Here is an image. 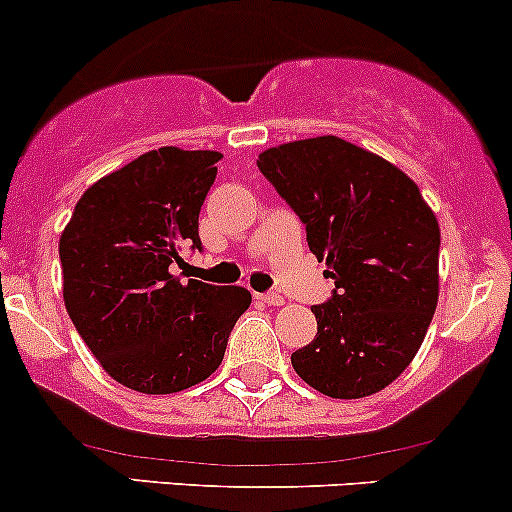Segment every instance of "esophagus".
<instances>
[{
  "instance_id": "obj_1",
  "label": "esophagus",
  "mask_w": 512,
  "mask_h": 512,
  "mask_svg": "<svg viewBox=\"0 0 512 512\" xmlns=\"http://www.w3.org/2000/svg\"><path fill=\"white\" fill-rule=\"evenodd\" d=\"M258 298L268 305H283V295L281 293H261Z\"/></svg>"
}]
</instances>
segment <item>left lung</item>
<instances>
[{
	"label": "left lung",
	"mask_w": 512,
	"mask_h": 512,
	"mask_svg": "<svg viewBox=\"0 0 512 512\" xmlns=\"http://www.w3.org/2000/svg\"><path fill=\"white\" fill-rule=\"evenodd\" d=\"M258 170L335 281L293 370L333 399L370 397L407 370L434 318L439 221L402 170L335 135L271 147Z\"/></svg>",
	"instance_id": "1"
}]
</instances>
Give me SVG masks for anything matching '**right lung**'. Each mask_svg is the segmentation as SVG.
Segmentation results:
<instances>
[{"label": "right lung", "instance_id": "1", "mask_svg": "<svg viewBox=\"0 0 512 512\" xmlns=\"http://www.w3.org/2000/svg\"><path fill=\"white\" fill-rule=\"evenodd\" d=\"M219 152L160 147L78 199L59 241L63 300L103 370L142 394L202 382L224 360L251 305L239 286L172 276L179 251L199 249V209Z\"/></svg>", "mask_w": 512, "mask_h": 512}]
</instances>
